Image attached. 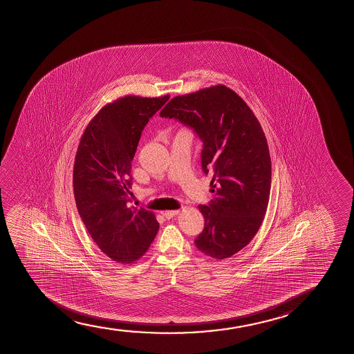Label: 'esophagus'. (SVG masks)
<instances>
[{
  "label": "esophagus",
  "mask_w": 354,
  "mask_h": 354,
  "mask_svg": "<svg viewBox=\"0 0 354 354\" xmlns=\"http://www.w3.org/2000/svg\"><path fill=\"white\" fill-rule=\"evenodd\" d=\"M180 210H165L163 212V215H165V218H171L175 215H178L179 214Z\"/></svg>",
  "instance_id": "esophagus-1"
}]
</instances>
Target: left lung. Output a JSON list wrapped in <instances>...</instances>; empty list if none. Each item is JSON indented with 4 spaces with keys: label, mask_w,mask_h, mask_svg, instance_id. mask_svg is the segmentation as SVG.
Wrapping results in <instances>:
<instances>
[{
    "label": "left lung",
    "mask_w": 354,
    "mask_h": 354,
    "mask_svg": "<svg viewBox=\"0 0 354 354\" xmlns=\"http://www.w3.org/2000/svg\"><path fill=\"white\" fill-rule=\"evenodd\" d=\"M160 115L194 128L203 141V171L213 175V199L198 205L205 223L196 247L215 260L232 257L255 237L270 199L271 157L260 122L225 84L174 97Z\"/></svg>",
    "instance_id": "8db88e82"
}]
</instances>
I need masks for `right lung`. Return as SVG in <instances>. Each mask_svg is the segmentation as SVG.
<instances>
[{"label":"right lung","mask_w":354,"mask_h":354,"mask_svg":"<svg viewBox=\"0 0 354 354\" xmlns=\"http://www.w3.org/2000/svg\"><path fill=\"white\" fill-rule=\"evenodd\" d=\"M169 97H118L93 117L80 140L73 176L78 213L99 249L118 263L138 261L160 228L155 214L128 202L141 131Z\"/></svg>","instance_id":"add662e5"}]
</instances>
